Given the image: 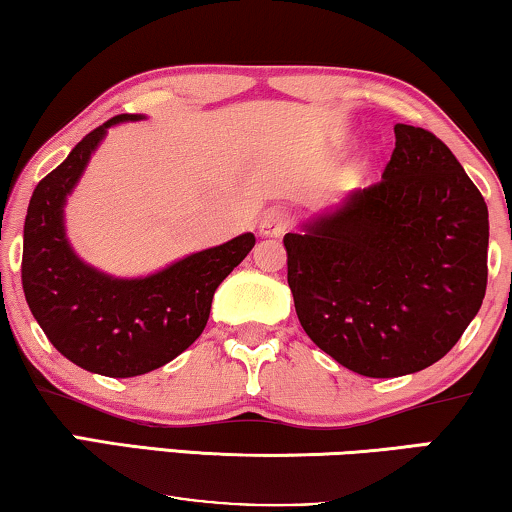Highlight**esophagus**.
I'll list each match as a JSON object with an SVG mask.
<instances>
[{
	"label": "esophagus",
	"instance_id": "obj_1",
	"mask_svg": "<svg viewBox=\"0 0 512 512\" xmlns=\"http://www.w3.org/2000/svg\"><path fill=\"white\" fill-rule=\"evenodd\" d=\"M287 227H290V213L283 208H271L259 220V234L262 236H283Z\"/></svg>",
	"mask_w": 512,
	"mask_h": 512
}]
</instances>
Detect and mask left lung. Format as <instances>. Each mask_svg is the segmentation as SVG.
<instances>
[{"mask_svg":"<svg viewBox=\"0 0 512 512\" xmlns=\"http://www.w3.org/2000/svg\"><path fill=\"white\" fill-rule=\"evenodd\" d=\"M383 178L285 234L301 327L366 378L422 371L448 355L487 290V204L452 150L394 125Z\"/></svg>","mask_w":512,"mask_h":512,"instance_id":"1","label":"left lung"}]
</instances>
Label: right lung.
Instances as JSON below:
<instances>
[{"label":"right lung","instance_id":"add662e5","mask_svg":"<svg viewBox=\"0 0 512 512\" xmlns=\"http://www.w3.org/2000/svg\"><path fill=\"white\" fill-rule=\"evenodd\" d=\"M141 118L122 113L85 134L34 187L25 218L23 290L34 320L69 362L109 378L155 371L190 348L218 285L255 246L253 234H241L146 278H113L78 259L64 234L67 194L106 129Z\"/></svg>","mask_w":512,"mask_h":512}]
</instances>
